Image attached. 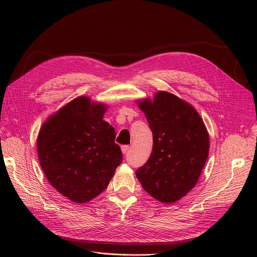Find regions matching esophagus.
Here are the masks:
<instances>
[{"label": "esophagus", "mask_w": 257, "mask_h": 257, "mask_svg": "<svg viewBox=\"0 0 257 257\" xmlns=\"http://www.w3.org/2000/svg\"><path fill=\"white\" fill-rule=\"evenodd\" d=\"M129 150V146L125 145V146H121V152H123V154H126Z\"/></svg>", "instance_id": "esophagus-1"}]
</instances>
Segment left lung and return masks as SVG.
<instances>
[{
  "label": "left lung",
  "instance_id": "obj_1",
  "mask_svg": "<svg viewBox=\"0 0 257 257\" xmlns=\"http://www.w3.org/2000/svg\"><path fill=\"white\" fill-rule=\"evenodd\" d=\"M138 105L153 133V148L137 177L148 194L172 204L199 180L209 153L207 129L193 105L169 91H157Z\"/></svg>",
  "mask_w": 257,
  "mask_h": 257
}]
</instances>
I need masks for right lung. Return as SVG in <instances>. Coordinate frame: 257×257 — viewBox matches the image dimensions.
Segmentation results:
<instances>
[{
  "label": "right lung",
  "instance_id": "1",
  "mask_svg": "<svg viewBox=\"0 0 257 257\" xmlns=\"http://www.w3.org/2000/svg\"><path fill=\"white\" fill-rule=\"evenodd\" d=\"M106 110V104L81 96L50 115L38 132V160L48 181L78 204L99 196L123 160L115 130L103 119Z\"/></svg>",
  "mask_w": 257,
  "mask_h": 257
}]
</instances>
